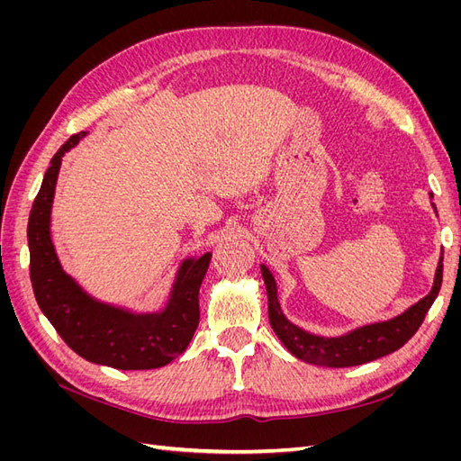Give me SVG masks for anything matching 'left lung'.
<instances>
[{"mask_svg":"<svg viewBox=\"0 0 461 461\" xmlns=\"http://www.w3.org/2000/svg\"><path fill=\"white\" fill-rule=\"evenodd\" d=\"M432 207H435V203H432ZM261 275L269 298V323L276 337L286 346V350L305 361V364L321 367H352L393 354L413 337L417 329L421 327L432 302L438 296L442 285V258L435 273V283H432L430 292L423 300L413 303L410 310L394 319L364 325L334 339L317 337V334L290 323L281 310V303H278L275 276L265 265H261Z\"/></svg>","mask_w":461,"mask_h":461,"instance_id":"1","label":"left lung"}]
</instances>
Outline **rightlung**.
<instances>
[{
  "label": "right lung",
  "mask_w": 461,
  "mask_h": 461,
  "mask_svg": "<svg viewBox=\"0 0 461 461\" xmlns=\"http://www.w3.org/2000/svg\"><path fill=\"white\" fill-rule=\"evenodd\" d=\"M86 132L73 134L51 158L29 217L31 283L40 310L67 346L92 364L113 369H158L183 354L200 323L198 294L212 254L180 265L169 302L158 313H131L88 296L68 276L50 234L61 158Z\"/></svg>",
  "instance_id": "obj_1"
}]
</instances>
